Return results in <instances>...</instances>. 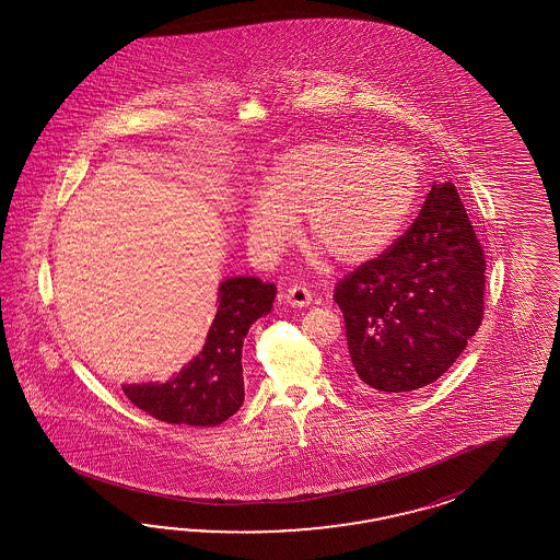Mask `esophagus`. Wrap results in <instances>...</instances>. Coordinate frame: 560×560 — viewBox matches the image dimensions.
<instances>
[{"label": "esophagus", "mask_w": 560, "mask_h": 560, "mask_svg": "<svg viewBox=\"0 0 560 560\" xmlns=\"http://www.w3.org/2000/svg\"><path fill=\"white\" fill-rule=\"evenodd\" d=\"M285 302L293 307H305V305L312 304V291L305 288V285H289L285 291Z\"/></svg>", "instance_id": "1"}]
</instances>
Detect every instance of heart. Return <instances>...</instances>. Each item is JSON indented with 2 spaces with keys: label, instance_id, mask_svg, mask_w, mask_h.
Instances as JSON below:
<instances>
[{
  "label": "heart",
  "instance_id": "obj_1",
  "mask_svg": "<svg viewBox=\"0 0 560 560\" xmlns=\"http://www.w3.org/2000/svg\"><path fill=\"white\" fill-rule=\"evenodd\" d=\"M421 183L400 148L318 141L291 148L272 166L265 190L246 209L258 253L277 256L305 220V240L332 260L357 265L380 255L407 220Z\"/></svg>",
  "mask_w": 560,
  "mask_h": 560
}]
</instances>
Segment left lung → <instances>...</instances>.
I'll list each match as a JSON object with an SVG mask.
<instances>
[{
	"mask_svg": "<svg viewBox=\"0 0 560 560\" xmlns=\"http://www.w3.org/2000/svg\"><path fill=\"white\" fill-rule=\"evenodd\" d=\"M485 271L458 190L433 185L407 232L335 288L359 386L392 396L447 372L485 318Z\"/></svg>",
	"mask_w": 560,
	"mask_h": 560,
	"instance_id": "obj_1",
	"label": "left lung"
}]
</instances>
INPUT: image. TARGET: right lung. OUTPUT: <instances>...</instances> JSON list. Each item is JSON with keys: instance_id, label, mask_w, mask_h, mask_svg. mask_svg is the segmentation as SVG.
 <instances>
[{"instance_id": "right-lung-1", "label": "right lung", "mask_w": 560, "mask_h": 560, "mask_svg": "<svg viewBox=\"0 0 560 560\" xmlns=\"http://www.w3.org/2000/svg\"><path fill=\"white\" fill-rule=\"evenodd\" d=\"M277 288L255 277L221 283L203 351L166 384L122 386L125 396L164 423L213 427L244 402L242 345L250 324L269 314Z\"/></svg>"}]
</instances>
